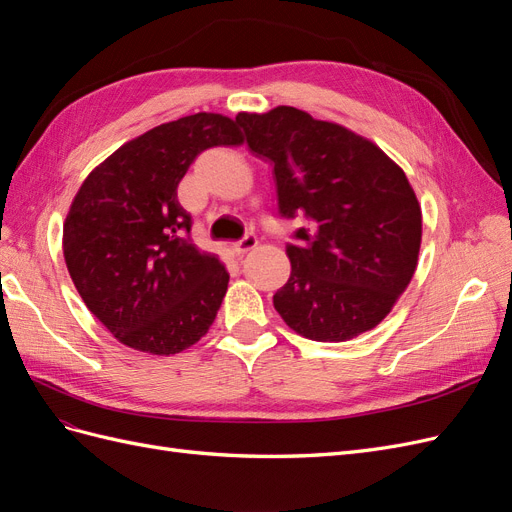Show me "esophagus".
Returning <instances> with one entry per match:
<instances>
[{"instance_id":"34e87169","label":"esophagus","mask_w":512,"mask_h":512,"mask_svg":"<svg viewBox=\"0 0 512 512\" xmlns=\"http://www.w3.org/2000/svg\"><path fill=\"white\" fill-rule=\"evenodd\" d=\"M256 243H258V239L254 235H245L241 241H237L235 245H232V252H235L237 256H243V254H247L250 250H254Z\"/></svg>"}]
</instances>
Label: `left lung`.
<instances>
[{
  "label": "left lung",
  "mask_w": 512,
  "mask_h": 512,
  "mask_svg": "<svg viewBox=\"0 0 512 512\" xmlns=\"http://www.w3.org/2000/svg\"><path fill=\"white\" fill-rule=\"evenodd\" d=\"M273 168L277 213L303 220L286 245L288 282L273 294L292 331L346 342L374 329L410 284L421 207L408 177L367 138L292 106L235 119Z\"/></svg>",
  "instance_id": "1"
}]
</instances>
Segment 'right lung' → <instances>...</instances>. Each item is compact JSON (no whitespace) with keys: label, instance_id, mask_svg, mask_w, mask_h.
<instances>
[{"label":"right lung","instance_id":"1","mask_svg":"<svg viewBox=\"0 0 512 512\" xmlns=\"http://www.w3.org/2000/svg\"><path fill=\"white\" fill-rule=\"evenodd\" d=\"M241 143L237 121L224 115L181 117L119 147L76 192L66 265L89 312L121 344L168 356L209 331L228 271L192 243L177 185L205 149Z\"/></svg>","mask_w":512,"mask_h":512}]
</instances>
